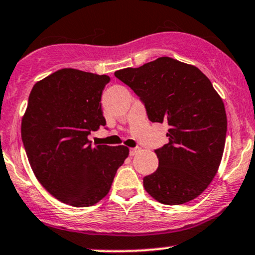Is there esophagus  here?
<instances>
[{
    "label": "esophagus",
    "mask_w": 255,
    "mask_h": 255,
    "mask_svg": "<svg viewBox=\"0 0 255 255\" xmlns=\"http://www.w3.org/2000/svg\"><path fill=\"white\" fill-rule=\"evenodd\" d=\"M139 150H141V148H138V147H136V148H131V149H130V155H131V156L136 155V154L138 153Z\"/></svg>",
    "instance_id": "34e87169"
}]
</instances>
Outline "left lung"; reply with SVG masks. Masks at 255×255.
Segmentation results:
<instances>
[{
  "label": "left lung",
  "mask_w": 255,
  "mask_h": 255,
  "mask_svg": "<svg viewBox=\"0 0 255 255\" xmlns=\"http://www.w3.org/2000/svg\"><path fill=\"white\" fill-rule=\"evenodd\" d=\"M114 76L139 97L153 123H167V144L155 149L159 167L143 178L164 205L191 201L208 187L222 161L227 113L212 83L193 65L162 56Z\"/></svg>",
  "instance_id": "1"
}]
</instances>
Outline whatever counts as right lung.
Listing matches in <instances>:
<instances>
[{
	"instance_id": "right-lung-1",
	"label": "right lung",
	"mask_w": 255,
	"mask_h": 255,
	"mask_svg": "<svg viewBox=\"0 0 255 255\" xmlns=\"http://www.w3.org/2000/svg\"><path fill=\"white\" fill-rule=\"evenodd\" d=\"M106 74L62 68L33 85L21 120L31 168L44 189L64 204L88 207L104 199L128 155L125 145L91 144L106 119Z\"/></svg>"
}]
</instances>
